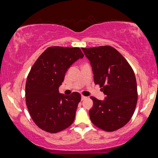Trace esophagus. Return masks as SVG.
Segmentation results:
<instances>
[{
	"label": "esophagus",
	"mask_w": 158,
	"mask_h": 158,
	"mask_svg": "<svg viewBox=\"0 0 158 158\" xmlns=\"http://www.w3.org/2000/svg\"><path fill=\"white\" fill-rule=\"evenodd\" d=\"M87 97H85V96H84V95H81V100H85V99H86Z\"/></svg>",
	"instance_id": "34e87169"
}]
</instances>
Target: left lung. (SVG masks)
Masks as SVG:
<instances>
[{
	"label": "left lung",
	"mask_w": 158,
	"mask_h": 158,
	"mask_svg": "<svg viewBox=\"0 0 158 158\" xmlns=\"http://www.w3.org/2000/svg\"><path fill=\"white\" fill-rule=\"evenodd\" d=\"M89 60L95 84L102 87L104 100L93 102L89 116L95 126L113 132L132 118L137 102V87L132 68L118 51L110 46L81 48Z\"/></svg>",
	"instance_id": "1"
}]
</instances>
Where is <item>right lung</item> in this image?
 Returning a JSON list of instances; mask_svg holds the SVG:
<instances>
[{
  "instance_id": "1",
  "label": "right lung",
  "mask_w": 158,
  "mask_h": 158,
  "mask_svg": "<svg viewBox=\"0 0 158 158\" xmlns=\"http://www.w3.org/2000/svg\"><path fill=\"white\" fill-rule=\"evenodd\" d=\"M79 47H51L32 67L26 83V102L31 116L40 129L56 133L74 122L81 95L58 91L66 72L84 57Z\"/></svg>"
}]
</instances>
